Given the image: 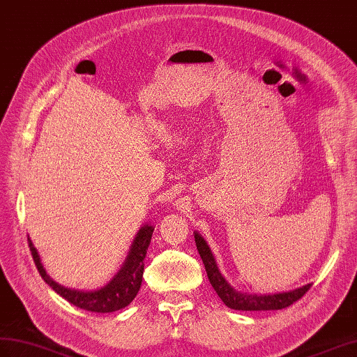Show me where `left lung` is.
I'll list each match as a JSON object with an SVG mask.
<instances>
[{
	"mask_svg": "<svg viewBox=\"0 0 357 357\" xmlns=\"http://www.w3.org/2000/svg\"><path fill=\"white\" fill-rule=\"evenodd\" d=\"M195 241L197 245V250L200 258L204 261V266L208 274V279L211 282L213 288L223 300V303L235 310H278L288 307L292 303H296L297 300L303 297L309 288V285L301 287L298 289L289 291V292H279V294H268V296H257V294H243V292L235 291L229 283L225 280L222 273L218 271V267L215 264V259L213 257L211 249L208 248L206 241L200 236L197 232L195 234Z\"/></svg>",
	"mask_w": 357,
	"mask_h": 357,
	"instance_id": "8db88e82",
	"label": "left lung"
}]
</instances>
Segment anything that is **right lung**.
Wrapping results in <instances>:
<instances>
[{"instance_id": "1", "label": "right lung", "mask_w": 357, "mask_h": 357, "mask_svg": "<svg viewBox=\"0 0 357 357\" xmlns=\"http://www.w3.org/2000/svg\"><path fill=\"white\" fill-rule=\"evenodd\" d=\"M153 234V226L146 225L137 234L135 240L132 243V248L130 250V255L123 264L113 280L100 288L98 291H78V289H70L59 285L57 282H54L47 271H45L40 257L38 250L34 249L31 240L29 238V248L31 250L33 261L38 267V271L40 273L42 279L48 283V285L60 294L63 298L68 300L69 303L74 306L90 310V312H98V314H107V312H114V310L123 309L128 306L131 301L135 298L137 292H139L143 280V270H144V259H146V252H148L149 243Z\"/></svg>"}]
</instances>
